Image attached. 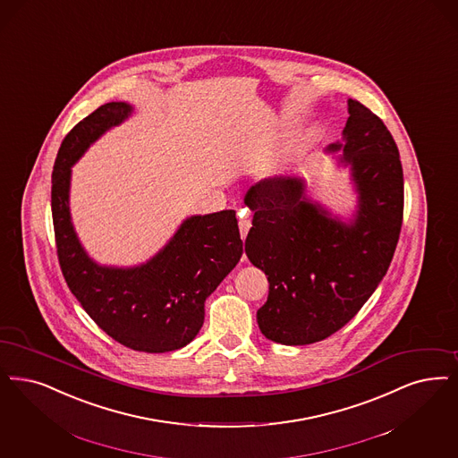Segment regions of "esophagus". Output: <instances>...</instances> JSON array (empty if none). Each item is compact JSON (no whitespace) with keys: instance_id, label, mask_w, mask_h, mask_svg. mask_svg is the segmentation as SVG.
<instances>
[{"instance_id":"esophagus-1","label":"esophagus","mask_w":458,"mask_h":458,"mask_svg":"<svg viewBox=\"0 0 458 458\" xmlns=\"http://www.w3.org/2000/svg\"><path fill=\"white\" fill-rule=\"evenodd\" d=\"M250 226H252V223L250 220L245 216V215H240V221H238V228H240V235H242V240H245L247 237V233H249V230H250Z\"/></svg>"}]
</instances>
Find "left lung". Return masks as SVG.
Here are the masks:
<instances>
[{"label":"left lung","mask_w":458,"mask_h":458,"mask_svg":"<svg viewBox=\"0 0 458 458\" xmlns=\"http://www.w3.org/2000/svg\"><path fill=\"white\" fill-rule=\"evenodd\" d=\"M348 112L343 141L326 153L349 170L356 194L349 218L313 201L300 175L264 179L243 198L254 211L245 254L269 281L257 324L284 346L313 344L344 327L384 279L399 242V149L382 119L363 104L349 98Z\"/></svg>","instance_id":"1"}]
</instances>
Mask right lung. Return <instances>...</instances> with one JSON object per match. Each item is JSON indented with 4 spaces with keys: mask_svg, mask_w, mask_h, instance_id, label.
<instances>
[{
    "mask_svg": "<svg viewBox=\"0 0 458 458\" xmlns=\"http://www.w3.org/2000/svg\"><path fill=\"white\" fill-rule=\"evenodd\" d=\"M134 114L128 102H109L74 126L53 170L51 208L63 276L93 322L126 348L166 352L187 346L201 330L204 303L242 257L233 209L192 215L147 262L98 264L76 235L70 187L73 166L109 129Z\"/></svg>",
    "mask_w": 458,
    "mask_h": 458,
    "instance_id": "obj_1",
    "label": "right lung"
}]
</instances>
